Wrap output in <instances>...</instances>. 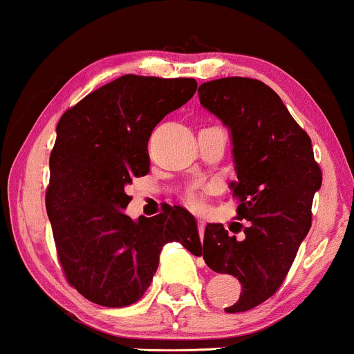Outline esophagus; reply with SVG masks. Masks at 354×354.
Here are the masks:
<instances>
[{
  "label": "esophagus",
  "instance_id": "esophagus-1",
  "mask_svg": "<svg viewBox=\"0 0 354 354\" xmlns=\"http://www.w3.org/2000/svg\"><path fill=\"white\" fill-rule=\"evenodd\" d=\"M198 230H200V234L203 236V231H205V219L198 218Z\"/></svg>",
  "mask_w": 354,
  "mask_h": 354
}]
</instances>
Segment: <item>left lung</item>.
Masks as SVG:
<instances>
[{
  "instance_id": "left-lung-1",
  "label": "left lung",
  "mask_w": 354,
  "mask_h": 354,
  "mask_svg": "<svg viewBox=\"0 0 354 354\" xmlns=\"http://www.w3.org/2000/svg\"><path fill=\"white\" fill-rule=\"evenodd\" d=\"M200 103L230 129L238 180L239 219H248L245 239L230 236L221 223H208L203 258L216 273L241 283L239 299L226 313L258 306L276 293L311 228L313 196L321 188L310 136L281 98L265 83L221 78L203 83Z\"/></svg>"
}]
</instances>
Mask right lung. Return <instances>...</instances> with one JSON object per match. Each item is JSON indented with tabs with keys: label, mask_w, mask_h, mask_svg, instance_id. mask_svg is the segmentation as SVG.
Masks as SVG:
<instances>
[{
	"label": "right lung",
	"mask_w": 354,
	"mask_h": 354,
	"mask_svg": "<svg viewBox=\"0 0 354 354\" xmlns=\"http://www.w3.org/2000/svg\"><path fill=\"white\" fill-rule=\"evenodd\" d=\"M193 78L124 75L89 93L56 126L46 211L71 286L108 308L136 303L166 243L201 256L196 219L181 206L153 218L124 213V188L149 171L148 140L168 113L196 93Z\"/></svg>",
	"instance_id": "right-lung-1"
}]
</instances>
